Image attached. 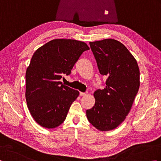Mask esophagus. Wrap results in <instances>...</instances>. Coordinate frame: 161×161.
I'll list each match as a JSON object with an SVG mask.
<instances>
[{"label":"esophagus","instance_id":"34e87169","mask_svg":"<svg viewBox=\"0 0 161 161\" xmlns=\"http://www.w3.org/2000/svg\"><path fill=\"white\" fill-rule=\"evenodd\" d=\"M80 95H81V96H85V95H87V93H83V92H80Z\"/></svg>","mask_w":161,"mask_h":161}]
</instances>
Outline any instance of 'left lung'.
<instances>
[{"mask_svg": "<svg viewBox=\"0 0 161 161\" xmlns=\"http://www.w3.org/2000/svg\"><path fill=\"white\" fill-rule=\"evenodd\" d=\"M100 73L107 77L105 88L95 91V105L86 110L88 121L100 131H109L125 120L140 86L137 61L118 41L90 42Z\"/></svg>", "mask_w": 161, "mask_h": 161, "instance_id": "obj_1", "label": "left lung"}]
</instances>
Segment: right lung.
Wrapping results in <instances>:
<instances>
[{
    "label": "right lung",
    "instance_id": "add662e5",
    "mask_svg": "<svg viewBox=\"0 0 161 161\" xmlns=\"http://www.w3.org/2000/svg\"><path fill=\"white\" fill-rule=\"evenodd\" d=\"M86 43L73 39H54L37 49L25 74V99L35 120L43 127L55 128L66 119L79 91L62 84Z\"/></svg>",
    "mask_w": 161,
    "mask_h": 161
}]
</instances>
